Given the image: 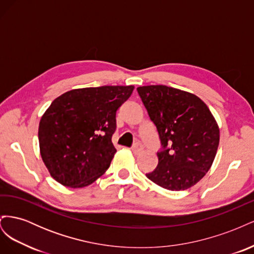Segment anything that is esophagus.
<instances>
[{
  "mask_svg": "<svg viewBox=\"0 0 254 254\" xmlns=\"http://www.w3.org/2000/svg\"><path fill=\"white\" fill-rule=\"evenodd\" d=\"M143 149H144V146L141 143H135L131 147V150L134 155H139V153L143 151Z\"/></svg>",
  "mask_w": 254,
  "mask_h": 254,
  "instance_id": "1",
  "label": "esophagus"
}]
</instances>
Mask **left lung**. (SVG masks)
Returning <instances> with one entry per match:
<instances>
[{
    "instance_id": "8db88e82",
    "label": "left lung",
    "mask_w": 254,
    "mask_h": 254,
    "mask_svg": "<svg viewBox=\"0 0 254 254\" xmlns=\"http://www.w3.org/2000/svg\"><path fill=\"white\" fill-rule=\"evenodd\" d=\"M136 90L161 143L158 166L146 177L170 190L195 186L210 170L219 144L210 109L196 95L163 84Z\"/></svg>"
}]
</instances>
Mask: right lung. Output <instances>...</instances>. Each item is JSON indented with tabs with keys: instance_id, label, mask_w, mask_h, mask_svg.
I'll return each instance as SVG.
<instances>
[{
	"instance_id": "1",
	"label": "right lung",
	"mask_w": 254,
	"mask_h": 254,
	"mask_svg": "<svg viewBox=\"0 0 254 254\" xmlns=\"http://www.w3.org/2000/svg\"><path fill=\"white\" fill-rule=\"evenodd\" d=\"M133 86L75 89L54 101L40 120V153L51 176L68 188L93 183L110 166L117 111Z\"/></svg>"
}]
</instances>
